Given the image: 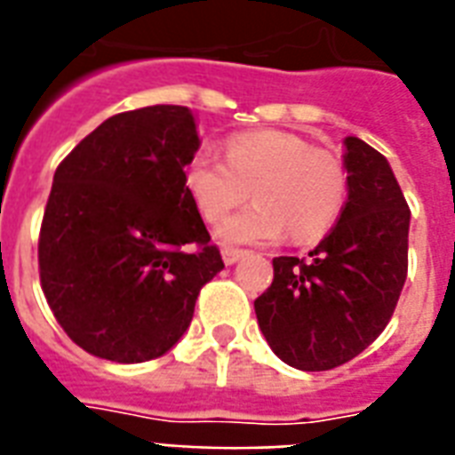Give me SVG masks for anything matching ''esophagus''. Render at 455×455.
<instances>
[{"label": "esophagus", "instance_id": "esophagus-1", "mask_svg": "<svg viewBox=\"0 0 455 455\" xmlns=\"http://www.w3.org/2000/svg\"><path fill=\"white\" fill-rule=\"evenodd\" d=\"M221 257H224V262L227 264H235L241 257H245V250H238V248H231V245H227V248L221 250Z\"/></svg>", "mask_w": 455, "mask_h": 455}]
</instances>
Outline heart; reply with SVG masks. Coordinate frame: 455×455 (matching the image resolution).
<instances>
[{
    "instance_id": "b5f03b06",
    "label": "heart",
    "mask_w": 455,
    "mask_h": 455,
    "mask_svg": "<svg viewBox=\"0 0 455 455\" xmlns=\"http://www.w3.org/2000/svg\"><path fill=\"white\" fill-rule=\"evenodd\" d=\"M184 184L205 221L224 220L252 191L255 205L217 231L224 243H269L285 231L295 241H311L335 224L347 200L342 160L288 132L231 139L227 160L198 153L186 164Z\"/></svg>"
}]
</instances>
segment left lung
<instances>
[{
  "mask_svg": "<svg viewBox=\"0 0 455 455\" xmlns=\"http://www.w3.org/2000/svg\"><path fill=\"white\" fill-rule=\"evenodd\" d=\"M347 203L307 259L274 257V281L255 299L259 331L278 359L331 371L373 342L409 271L411 210L382 153L345 139Z\"/></svg>",
  "mask_w": 455,
  "mask_h": 455,
  "instance_id": "8db88e82",
  "label": "left lung"
}]
</instances>
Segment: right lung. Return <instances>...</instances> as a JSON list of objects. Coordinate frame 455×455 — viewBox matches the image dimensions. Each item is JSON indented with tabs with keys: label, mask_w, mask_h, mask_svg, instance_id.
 <instances>
[{
	"label": "right lung",
	"mask_w": 455,
	"mask_h": 455,
	"mask_svg": "<svg viewBox=\"0 0 455 455\" xmlns=\"http://www.w3.org/2000/svg\"><path fill=\"white\" fill-rule=\"evenodd\" d=\"M198 146L186 106H148L108 117L56 167L39 283L84 352L117 363L163 356L224 269L184 184Z\"/></svg>",
	"instance_id": "obj_1"
}]
</instances>
